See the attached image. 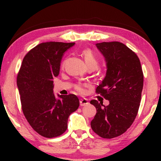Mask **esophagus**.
<instances>
[{
    "instance_id": "1",
    "label": "esophagus",
    "mask_w": 161,
    "mask_h": 161,
    "mask_svg": "<svg viewBox=\"0 0 161 161\" xmlns=\"http://www.w3.org/2000/svg\"><path fill=\"white\" fill-rule=\"evenodd\" d=\"M89 104V100L86 98H83L80 100V105L81 106H86V105H88Z\"/></svg>"
}]
</instances>
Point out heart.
Wrapping results in <instances>:
<instances>
[{
  "label": "heart",
  "instance_id": "heart-1",
  "mask_svg": "<svg viewBox=\"0 0 161 161\" xmlns=\"http://www.w3.org/2000/svg\"><path fill=\"white\" fill-rule=\"evenodd\" d=\"M82 56L84 58L85 62L88 68H92V69H96L98 67L99 62L97 58H96V56H94L93 52L91 50L86 49L83 50L82 52ZM64 65V64H63V66ZM76 89L78 92H83V86L81 84L77 85Z\"/></svg>",
  "mask_w": 161,
  "mask_h": 161
}]
</instances>
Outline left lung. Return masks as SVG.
Returning a JSON list of instances; mask_svg holds the SVG:
<instances>
[{
  "mask_svg": "<svg viewBox=\"0 0 161 161\" xmlns=\"http://www.w3.org/2000/svg\"><path fill=\"white\" fill-rule=\"evenodd\" d=\"M106 62V74L96 92L109 100L105 106L97 100L90 103L97 109L91 122L94 133L104 138L124 133L135 120L144 85L140 60L135 53L119 42L96 44Z\"/></svg>",
  "mask_w": 161,
  "mask_h": 161,
  "instance_id": "obj_1",
  "label": "left lung"
}]
</instances>
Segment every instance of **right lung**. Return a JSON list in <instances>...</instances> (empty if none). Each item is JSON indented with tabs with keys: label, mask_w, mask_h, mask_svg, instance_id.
Instances as JSON below:
<instances>
[{
	"label": "right lung",
	"mask_w": 161,
	"mask_h": 161,
	"mask_svg": "<svg viewBox=\"0 0 161 161\" xmlns=\"http://www.w3.org/2000/svg\"><path fill=\"white\" fill-rule=\"evenodd\" d=\"M75 44H39L24 57L17 75L24 115L32 128L44 137H57L64 133L68 118L80 105L75 94H58L56 97L53 93V78L58 75L61 59Z\"/></svg>",
	"instance_id": "1"
}]
</instances>
